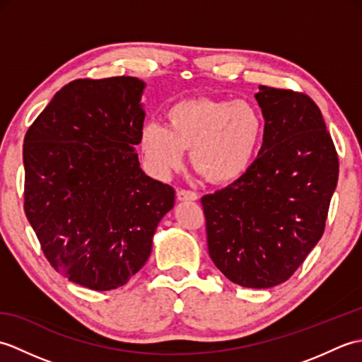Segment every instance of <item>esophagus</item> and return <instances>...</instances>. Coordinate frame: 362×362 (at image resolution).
Returning <instances> with one entry per match:
<instances>
[{
    "instance_id": "esophagus-1",
    "label": "esophagus",
    "mask_w": 362,
    "mask_h": 362,
    "mask_svg": "<svg viewBox=\"0 0 362 362\" xmlns=\"http://www.w3.org/2000/svg\"><path fill=\"white\" fill-rule=\"evenodd\" d=\"M177 199H179L180 202H185V201H197L199 196L194 193V191L180 189L179 193H177Z\"/></svg>"
}]
</instances>
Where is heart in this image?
Listing matches in <instances>:
<instances>
[{"label":"heart","instance_id":"heart-1","mask_svg":"<svg viewBox=\"0 0 362 362\" xmlns=\"http://www.w3.org/2000/svg\"><path fill=\"white\" fill-rule=\"evenodd\" d=\"M264 121L255 105L238 99H188L166 110V126L144 122L140 149L153 174L179 169L189 149L191 163L218 185L249 171L261 148Z\"/></svg>","mask_w":362,"mask_h":362}]
</instances>
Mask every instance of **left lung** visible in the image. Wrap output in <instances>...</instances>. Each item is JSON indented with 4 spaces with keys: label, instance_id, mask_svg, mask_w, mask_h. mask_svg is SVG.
Segmentation results:
<instances>
[{
    "label": "left lung",
    "instance_id": "1",
    "mask_svg": "<svg viewBox=\"0 0 362 362\" xmlns=\"http://www.w3.org/2000/svg\"><path fill=\"white\" fill-rule=\"evenodd\" d=\"M263 146L232 185L202 197L206 244L230 281L267 289L286 281L322 238L339 160L310 96L259 86Z\"/></svg>",
    "mask_w": 362,
    "mask_h": 362
}]
</instances>
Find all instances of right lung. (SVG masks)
I'll return each mask as SVG.
<instances>
[{"label": "right lung", "instance_id": "obj_1", "mask_svg": "<svg viewBox=\"0 0 362 362\" xmlns=\"http://www.w3.org/2000/svg\"><path fill=\"white\" fill-rule=\"evenodd\" d=\"M136 78L78 79L54 95L23 144L25 211L57 272L93 291L126 284L148 261L175 191L140 168Z\"/></svg>", "mask_w": 362, "mask_h": 362}]
</instances>
